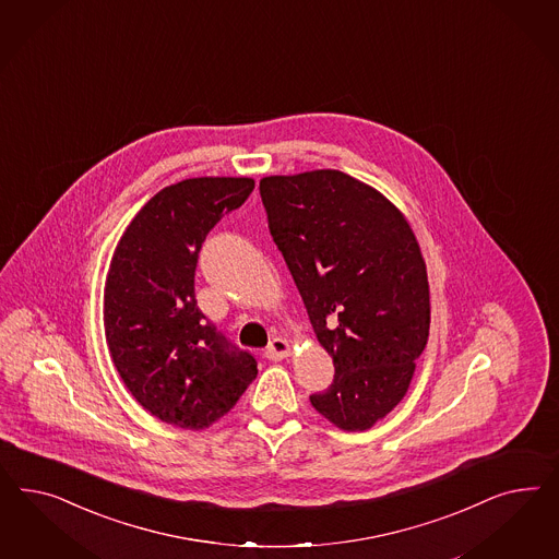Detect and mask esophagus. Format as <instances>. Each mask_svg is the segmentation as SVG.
<instances>
[{"label":"esophagus","mask_w":559,"mask_h":559,"mask_svg":"<svg viewBox=\"0 0 559 559\" xmlns=\"http://www.w3.org/2000/svg\"><path fill=\"white\" fill-rule=\"evenodd\" d=\"M290 356V342L285 338H274L266 348V358L271 360H283Z\"/></svg>","instance_id":"esophagus-1"}]
</instances>
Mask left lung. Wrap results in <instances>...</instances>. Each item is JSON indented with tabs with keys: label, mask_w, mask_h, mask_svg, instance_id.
<instances>
[{
	"label": "left lung",
	"mask_w": 559,
	"mask_h": 559,
	"mask_svg": "<svg viewBox=\"0 0 559 559\" xmlns=\"http://www.w3.org/2000/svg\"><path fill=\"white\" fill-rule=\"evenodd\" d=\"M260 197L334 383L309 397L328 423L369 430L397 406L430 328L428 276L404 213L340 169L266 176Z\"/></svg>",
	"instance_id": "obj_1"
}]
</instances>
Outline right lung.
I'll use <instances>...</instances> for the list:
<instances>
[{
	"label": "right lung",
	"mask_w": 559,
	"mask_h": 559,
	"mask_svg": "<svg viewBox=\"0 0 559 559\" xmlns=\"http://www.w3.org/2000/svg\"><path fill=\"white\" fill-rule=\"evenodd\" d=\"M254 190L252 178L203 176L162 188L120 236L104 285V334L122 383L162 423L204 430L258 374L204 320L194 271L204 237Z\"/></svg>",
	"instance_id": "add662e5"
}]
</instances>
